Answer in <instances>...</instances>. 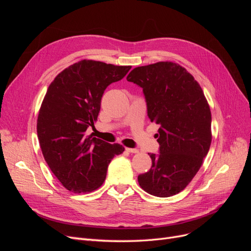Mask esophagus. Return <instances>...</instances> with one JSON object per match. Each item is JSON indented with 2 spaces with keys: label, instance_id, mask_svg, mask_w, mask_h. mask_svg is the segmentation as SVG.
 Listing matches in <instances>:
<instances>
[{
  "label": "esophagus",
  "instance_id": "34e87169",
  "mask_svg": "<svg viewBox=\"0 0 251 251\" xmlns=\"http://www.w3.org/2000/svg\"><path fill=\"white\" fill-rule=\"evenodd\" d=\"M126 151H127V153H133V154H137L139 153V151L137 149H131V148H126Z\"/></svg>",
  "mask_w": 251,
  "mask_h": 251
}]
</instances>
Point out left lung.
I'll return each instance as SVG.
<instances>
[{"instance_id": "obj_1", "label": "left lung", "mask_w": 251, "mask_h": 251, "mask_svg": "<svg viewBox=\"0 0 251 251\" xmlns=\"http://www.w3.org/2000/svg\"><path fill=\"white\" fill-rule=\"evenodd\" d=\"M142 89L148 116L160 126L159 153L138 176L147 193L165 198L180 193L201 168L211 142V114L198 82L171 62L137 67L126 77Z\"/></svg>"}]
</instances>
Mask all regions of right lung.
Returning <instances> with one entry per match:
<instances>
[{"instance_id":"add662e5","label":"right lung","mask_w":251,"mask_h":251,"mask_svg":"<svg viewBox=\"0 0 251 251\" xmlns=\"http://www.w3.org/2000/svg\"><path fill=\"white\" fill-rule=\"evenodd\" d=\"M130 69L83 59L49 86L37 117V138L50 170L68 191L81 194L100 187L114 156L125 151L86 131L97 119L104 90Z\"/></svg>"}]
</instances>
